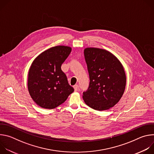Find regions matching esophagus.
<instances>
[{
    "label": "esophagus",
    "mask_w": 154,
    "mask_h": 154,
    "mask_svg": "<svg viewBox=\"0 0 154 154\" xmlns=\"http://www.w3.org/2000/svg\"><path fill=\"white\" fill-rule=\"evenodd\" d=\"M74 88L75 91H77L78 90H79V85H75L74 86Z\"/></svg>",
    "instance_id": "obj_1"
}]
</instances>
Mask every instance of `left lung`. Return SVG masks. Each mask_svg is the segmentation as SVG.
Segmentation results:
<instances>
[{
	"label": "left lung",
	"instance_id": "8db88e82",
	"mask_svg": "<svg viewBox=\"0 0 154 154\" xmlns=\"http://www.w3.org/2000/svg\"><path fill=\"white\" fill-rule=\"evenodd\" d=\"M84 55L90 76V85L83 92L85 103L98 111L114 106L122 97L126 85L123 66L111 52L87 48Z\"/></svg>",
	"mask_w": 154,
	"mask_h": 154
}]
</instances>
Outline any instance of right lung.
Listing matches in <instances>:
<instances>
[{
	"label": "right lung",
	"mask_w": 154,
	"mask_h": 154,
	"mask_svg": "<svg viewBox=\"0 0 154 154\" xmlns=\"http://www.w3.org/2000/svg\"><path fill=\"white\" fill-rule=\"evenodd\" d=\"M71 50L69 46H55L42 52L33 61L28 75V90L39 106L55 108L74 92L61 69Z\"/></svg>",
	"instance_id": "add662e5"
}]
</instances>
